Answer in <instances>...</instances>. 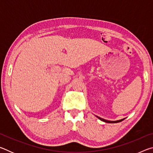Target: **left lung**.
<instances>
[{
  "mask_svg": "<svg viewBox=\"0 0 153 153\" xmlns=\"http://www.w3.org/2000/svg\"><path fill=\"white\" fill-rule=\"evenodd\" d=\"M98 119H99V120H100L101 121H105V122H106V123H118V122H121V121H123V120H124V119H123V120H118V121H108V120H104V119H102V118H100V117H97Z\"/></svg>",
  "mask_w": 153,
  "mask_h": 153,
  "instance_id": "obj_1",
  "label": "left lung"
}]
</instances>
